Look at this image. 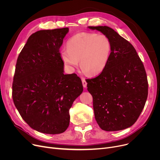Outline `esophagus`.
<instances>
[{
    "label": "esophagus",
    "mask_w": 160,
    "mask_h": 160,
    "mask_svg": "<svg viewBox=\"0 0 160 160\" xmlns=\"http://www.w3.org/2000/svg\"><path fill=\"white\" fill-rule=\"evenodd\" d=\"M82 85H83V87L84 88H87V82L85 80V78H82Z\"/></svg>",
    "instance_id": "obj_1"
}]
</instances>
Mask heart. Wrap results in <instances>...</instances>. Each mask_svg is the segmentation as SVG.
<instances>
[{
  "label": "heart",
  "instance_id": "1",
  "mask_svg": "<svg viewBox=\"0 0 160 160\" xmlns=\"http://www.w3.org/2000/svg\"><path fill=\"white\" fill-rule=\"evenodd\" d=\"M67 47L60 52L63 63L74 71L80 60L83 72L91 76L98 75L106 69L112 52L110 38L91 32L74 35L67 41Z\"/></svg>",
  "mask_w": 160,
  "mask_h": 160
}]
</instances>
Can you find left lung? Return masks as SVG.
I'll return each mask as SVG.
<instances>
[{
  "label": "left lung",
  "instance_id": "1",
  "mask_svg": "<svg viewBox=\"0 0 160 160\" xmlns=\"http://www.w3.org/2000/svg\"><path fill=\"white\" fill-rule=\"evenodd\" d=\"M88 27L101 32L112 42L106 69L97 77L86 80L95 119L105 131L126 129L136 122L147 98L148 85L143 63L133 45L112 28Z\"/></svg>",
  "mask_w": 160,
  "mask_h": 160
}]
</instances>
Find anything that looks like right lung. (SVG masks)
<instances>
[{
	"mask_svg": "<svg viewBox=\"0 0 160 160\" xmlns=\"http://www.w3.org/2000/svg\"><path fill=\"white\" fill-rule=\"evenodd\" d=\"M69 28L32 34L17 60L12 98L22 119L38 132L58 134L68 128L69 109L83 91L75 73L64 74L60 48Z\"/></svg>",
	"mask_w": 160,
	"mask_h": 160,
	"instance_id": "add662e5",
	"label": "right lung"
}]
</instances>
